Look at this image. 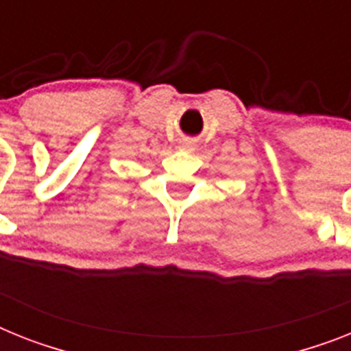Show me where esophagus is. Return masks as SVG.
<instances>
[{
	"label": "esophagus",
	"instance_id": "1",
	"mask_svg": "<svg viewBox=\"0 0 351 351\" xmlns=\"http://www.w3.org/2000/svg\"><path fill=\"white\" fill-rule=\"evenodd\" d=\"M180 148L185 149V152H194V149H196V141H194V139H184L180 143Z\"/></svg>",
	"mask_w": 351,
	"mask_h": 351
}]
</instances>
